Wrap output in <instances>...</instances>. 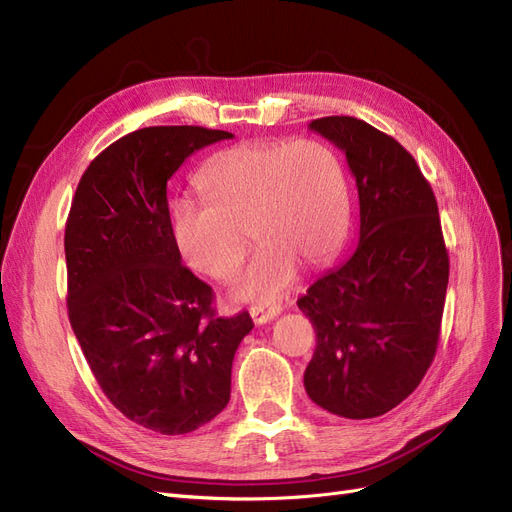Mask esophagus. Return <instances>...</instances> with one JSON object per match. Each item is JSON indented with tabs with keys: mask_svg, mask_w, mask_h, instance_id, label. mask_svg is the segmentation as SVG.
Returning a JSON list of instances; mask_svg holds the SVG:
<instances>
[{
	"mask_svg": "<svg viewBox=\"0 0 512 512\" xmlns=\"http://www.w3.org/2000/svg\"><path fill=\"white\" fill-rule=\"evenodd\" d=\"M281 313V305H254L250 307V315L256 324H267L273 317Z\"/></svg>",
	"mask_w": 512,
	"mask_h": 512,
	"instance_id": "esophagus-1",
	"label": "esophagus"
}]
</instances>
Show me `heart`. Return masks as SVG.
<instances>
[{
	"label": "heart",
	"instance_id": "b5f03b06",
	"mask_svg": "<svg viewBox=\"0 0 512 512\" xmlns=\"http://www.w3.org/2000/svg\"><path fill=\"white\" fill-rule=\"evenodd\" d=\"M207 203L175 205V241L192 269L231 279L251 228L258 248L235 296L269 305L301 271L339 252L349 224V186L341 158L317 139L248 142L220 152L199 178Z\"/></svg>",
	"mask_w": 512,
	"mask_h": 512
}]
</instances>
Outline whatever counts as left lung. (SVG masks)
Returning a JSON list of instances; mask_svg holds the SVG:
<instances>
[{"label":"left lung","mask_w":512,"mask_h":512,"mask_svg":"<svg viewBox=\"0 0 512 512\" xmlns=\"http://www.w3.org/2000/svg\"><path fill=\"white\" fill-rule=\"evenodd\" d=\"M309 129L345 152L360 241L296 303L317 339L305 390L339 417H379L415 392L436 356L449 284L438 205L394 137L354 116L317 118Z\"/></svg>","instance_id":"left-lung-1"}]
</instances>
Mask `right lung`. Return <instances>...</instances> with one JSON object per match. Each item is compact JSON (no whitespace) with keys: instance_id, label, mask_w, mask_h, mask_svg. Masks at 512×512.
<instances>
[{"instance_id":"add662e5","label":"right lung","mask_w":512,"mask_h":512,"mask_svg":"<svg viewBox=\"0 0 512 512\" xmlns=\"http://www.w3.org/2000/svg\"><path fill=\"white\" fill-rule=\"evenodd\" d=\"M233 133L146 127L88 165L65 224L67 313L114 407L158 434H188L231 400L248 311L218 317L214 290L182 264L167 182L186 158Z\"/></svg>"}]
</instances>
